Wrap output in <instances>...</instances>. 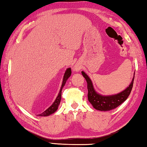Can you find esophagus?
I'll use <instances>...</instances> for the list:
<instances>
[{
  "mask_svg": "<svg viewBox=\"0 0 147 147\" xmlns=\"http://www.w3.org/2000/svg\"><path fill=\"white\" fill-rule=\"evenodd\" d=\"M76 70H77V71H78V68H76Z\"/></svg>",
  "mask_w": 147,
  "mask_h": 147,
  "instance_id": "esophagus-1",
  "label": "esophagus"
}]
</instances>
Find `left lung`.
<instances>
[{
	"label": "left lung",
	"instance_id": "1",
	"mask_svg": "<svg viewBox=\"0 0 147 147\" xmlns=\"http://www.w3.org/2000/svg\"><path fill=\"white\" fill-rule=\"evenodd\" d=\"M82 74L87 82L88 101L96 110H100V111H108V110H113L123 103L127 99L131 92L134 80V77L132 78L131 83L125 90L114 95L104 96L96 92L91 80L85 72L82 71Z\"/></svg>",
	"mask_w": 147,
	"mask_h": 147
}]
</instances>
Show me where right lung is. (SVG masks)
I'll return each instance as SVG.
<instances>
[{
	"instance_id": "add662e5",
	"label": "right lung",
	"mask_w": 147,
	"mask_h": 147,
	"mask_svg": "<svg viewBox=\"0 0 147 147\" xmlns=\"http://www.w3.org/2000/svg\"><path fill=\"white\" fill-rule=\"evenodd\" d=\"M71 68H70V67L69 68H67V69H66L65 74H64L63 82H62L61 89H60V90H59V94H58V96H57V98H56L55 100V101H54L53 103L52 104V105L51 106H49V107L47 109L45 110V111H44L43 113L39 114V116H49V115H51V114H53L55 112L57 111V108H58V106H59V104H60V102H61L62 89H63V86H65V84L66 83V82H67V79L70 77V76H71Z\"/></svg>"
}]
</instances>
